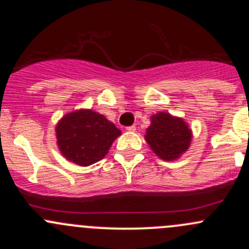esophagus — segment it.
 Masks as SVG:
<instances>
[{
  "label": "esophagus",
  "mask_w": 249,
  "mask_h": 249,
  "mask_svg": "<svg viewBox=\"0 0 249 249\" xmlns=\"http://www.w3.org/2000/svg\"><path fill=\"white\" fill-rule=\"evenodd\" d=\"M127 131L128 132H136V126H129V127H127Z\"/></svg>",
  "instance_id": "esophagus-1"
}]
</instances>
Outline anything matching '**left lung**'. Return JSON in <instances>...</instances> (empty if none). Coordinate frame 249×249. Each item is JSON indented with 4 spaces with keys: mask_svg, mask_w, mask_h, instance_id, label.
<instances>
[{
    "mask_svg": "<svg viewBox=\"0 0 249 249\" xmlns=\"http://www.w3.org/2000/svg\"><path fill=\"white\" fill-rule=\"evenodd\" d=\"M192 137V129L183 118L158 112L150 117L144 138L156 156L165 161H174L188 150Z\"/></svg>",
    "mask_w": 249,
    "mask_h": 249,
    "instance_id": "left-lung-1",
    "label": "left lung"
}]
</instances>
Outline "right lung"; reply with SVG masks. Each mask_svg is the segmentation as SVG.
Wrapping results in <instances>:
<instances>
[{
	"instance_id": "obj_1",
	"label": "right lung",
	"mask_w": 249,
	"mask_h": 249,
	"mask_svg": "<svg viewBox=\"0 0 249 249\" xmlns=\"http://www.w3.org/2000/svg\"><path fill=\"white\" fill-rule=\"evenodd\" d=\"M60 153L68 161L89 166L104 159L121 131L104 115L90 108L68 112L56 124Z\"/></svg>"
}]
</instances>
